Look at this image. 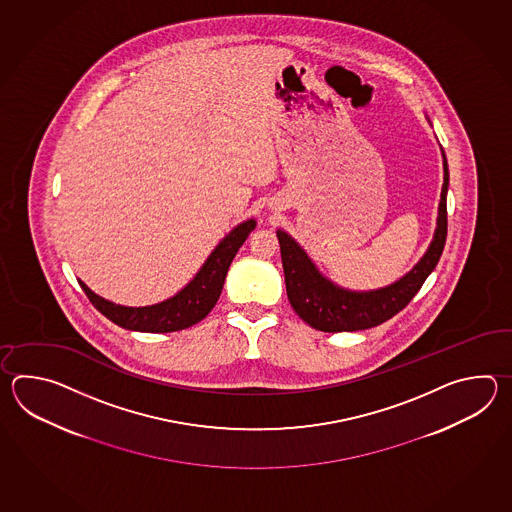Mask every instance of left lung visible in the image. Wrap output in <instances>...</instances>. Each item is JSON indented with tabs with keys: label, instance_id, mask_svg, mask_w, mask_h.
<instances>
[{
	"label": "left lung",
	"instance_id": "1",
	"mask_svg": "<svg viewBox=\"0 0 512 512\" xmlns=\"http://www.w3.org/2000/svg\"><path fill=\"white\" fill-rule=\"evenodd\" d=\"M428 119V117H426ZM430 122V119H428ZM443 155V188L437 208V225L434 238L430 241L423 258L417 261L414 269L406 272L399 280L370 291H353L329 280L316 267L315 261L300 247L291 234L276 230L282 251L283 274L287 298L293 305L296 315L305 324L324 333L340 331H360L381 326L382 322L403 311L414 298L437 261L443 254L446 241V192H448V164Z\"/></svg>",
	"mask_w": 512,
	"mask_h": 512
}]
</instances>
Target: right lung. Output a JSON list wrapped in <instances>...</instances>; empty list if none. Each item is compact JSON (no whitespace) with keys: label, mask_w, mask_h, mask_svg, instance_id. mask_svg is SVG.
Masks as SVG:
<instances>
[{"label":"right lung","mask_w":512,"mask_h":512,"mask_svg":"<svg viewBox=\"0 0 512 512\" xmlns=\"http://www.w3.org/2000/svg\"><path fill=\"white\" fill-rule=\"evenodd\" d=\"M254 227L256 219L252 218L236 225L223 240L219 241L216 249L210 252V256L196 272V276L186 283L181 291L157 304L141 307L113 304L93 293L82 280H78V283L84 289L89 302L117 326L141 333L181 331L201 322L212 311L223 289L230 263Z\"/></svg>","instance_id":"right-lung-1"}]
</instances>
